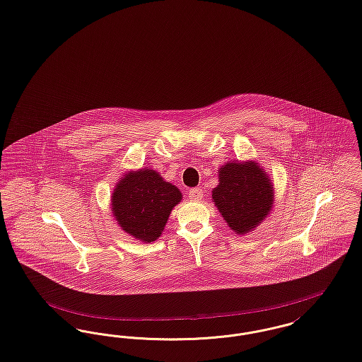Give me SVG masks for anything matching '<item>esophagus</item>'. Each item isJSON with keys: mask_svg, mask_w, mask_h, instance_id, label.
I'll list each match as a JSON object with an SVG mask.
<instances>
[{"mask_svg": "<svg viewBox=\"0 0 362 362\" xmlns=\"http://www.w3.org/2000/svg\"><path fill=\"white\" fill-rule=\"evenodd\" d=\"M202 190L199 189V187H195V189H192L190 192H189V197L194 199V201H199L201 198H202Z\"/></svg>", "mask_w": 362, "mask_h": 362, "instance_id": "1", "label": "esophagus"}]
</instances>
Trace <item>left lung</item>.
<instances>
[{
    "label": "left lung",
    "mask_w": 362,
    "mask_h": 362,
    "mask_svg": "<svg viewBox=\"0 0 362 362\" xmlns=\"http://www.w3.org/2000/svg\"><path fill=\"white\" fill-rule=\"evenodd\" d=\"M274 185L255 161H230L218 170V185L212 199L238 235L253 231L272 212Z\"/></svg>",
    "instance_id": "1"
}]
</instances>
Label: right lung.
Instances as JSON below:
<instances>
[{
  "label": "right lung",
  "instance_id": "obj_1",
  "mask_svg": "<svg viewBox=\"0 0 362 362\" xmlns=\"http://www.w3.org/2000/svg\"><path fill=\"white\" fill-rule=\"evenodd\" d=\"M182 192L154 170H131L120 177L112 192V213L124 233L142 242L163 234Z\"/></svg>",
  "mask_w": 362,
  "mask_h": 362
}]
</instances>
